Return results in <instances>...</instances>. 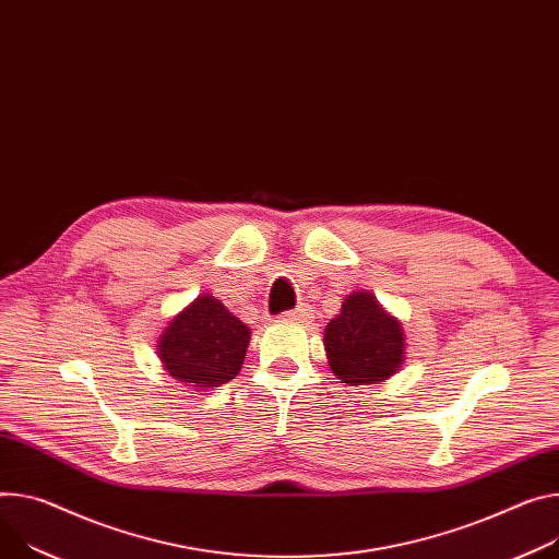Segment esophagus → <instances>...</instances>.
Returning a JSON list of instances; mask_svg holds the SVG:
<instances>
[{
	"instance_id": "esophagus-1",
	"label": "esophagus",
	"mask_w": 559,
	"mask_h": 559,
	"mask_svg": "<svg viewBox=\"0 0 559 559\" xmlns=\"http://www.w3.org/2000/svg\"><path fill=\"white\" fill-rule=\"evenodd\" d=\"M283 319L292 321V323H308L312 319V308L310 306H298V308L285 312Z\"/></svg>"
}]
</instances>
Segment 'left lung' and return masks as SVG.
<instances>
[{
	"label": "left lung",
	"instance_id": "obj_1",
	"mask_svg": "<svg viewBox=\"0 0 559 559\" xmlns=\"http://www.w3.org/2000/svg\"><path fill=\"white\" fill-rule=\"evenodd\" d=\"M325 352L332 372L347 385L390 379L403 364L405 334L370 292H352L341 314L325 328Z\"/></svg>",
	"mask_w": 559,
	"mask_h": 559
}]
</instances>
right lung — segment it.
I'll return each instance as SVG.
<instances>
[{"instance_id": "1", "label": "right lung", "mask_w": 559, "mask_h": 559, "mask_svg": "<svg viewBox=\"0 0 559 559\" xmlns=\"http://www.w3.org/2000/svg\"><path fill=\"white\" fill-rule=\"evenodd\" d=\"M249 328L210 294L198 296L158 338V357L180 383L198 390L231 381L245 361Z\"/></svg>"}]
</instances>
